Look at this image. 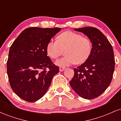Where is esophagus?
I'll use <instances>...</instances> for the list:
<instances>
[{"mask_svg": "<svg viewBox=\"0 0 121 121\" xmlns=\"http://www.w3.org/2000/svg\"><path fill=\"white\" fill-rule=\"evenodd\" d=\"M65 69V68L60 67V72H62V71H64V70Z\"/></svg>", "mask_w": 121, "mask_h": 121, "instance_id": "obj_1", "label": "esophagus"}]
</instances>
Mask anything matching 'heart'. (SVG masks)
<instances>
[{
    "mask_svg": "<svg viewBox=\"0 0 121 121\" xmlns=\"http://www.w3.org/2000/svg\"><path fill=\"white\" fill-rule=\"evenodd\" d=\"M64 50L66 56L55 62L57 65L65 67L76 63L82 64L91 55L92 43L89 38L78 33L65 31L57 37L56 41L51 40L47 44V53L52 59H57Z\"/></svg>",
    "mask_w": 121,
    "mask_h": 121,
    "instance_id": "heart-1",
    "label": "heart"
}]
</instances>
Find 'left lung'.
Returning <instances> with one entry per match:
<instances>
[{
  "label": "left lung",
  "instance_id": "1",
  "mask_svg": "<svg viewBox=\"0 0 121 121\" xmlns=\"http://www.w3.org/2000/svg\"><path fill=\"white\" fill-rule=\"evenodd\" d=\"M74 30L86 35L92 43L93 48L88 59L74 69V74L70 85L82 98H97L108 88L113 78L115 67L113 47L96 28L86 27Z\"/></svg>",
  "mask_w": 121,
  "mask_h": 121
}]
</instances>
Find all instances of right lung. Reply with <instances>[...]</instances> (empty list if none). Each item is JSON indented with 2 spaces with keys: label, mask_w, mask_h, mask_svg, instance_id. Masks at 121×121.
Wrapping results in <instances>:
<instances>
[{
  "label": "right lung",
  "mask_w": 121,
  "mask_h": 121,
  "mask_svg": "<svg viewBox=\"0 0 121 121\" xmlns=\"http://www.w3.org/2000/svg\"><path fill=\"white\" fill-rule=\"evenodd\" d=\"M60 28L30 27L24 30L12 43L7 70L12 89L20 98L35 102L48 89L59 68L47 56L46 47Z\"/></svg>",
  "instance_id": "1"
}]
</instances>
